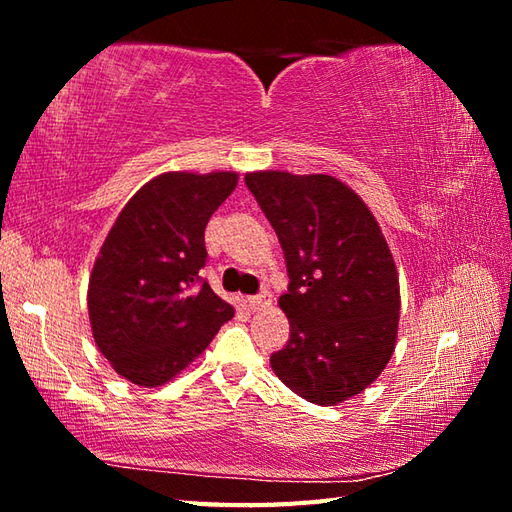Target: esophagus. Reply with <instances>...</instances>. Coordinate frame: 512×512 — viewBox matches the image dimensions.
Listing matches in <instances>:
<instances>
[{"label":"esophagus","instance_id":"esophagus-1","mask_svg":"<svg viewBox=\"0 0 512 512\" xmlns=\"http://www.w3.org/2000/svg\"><path fill=\"white\" fill-rule=\"evenodd\" d=\"M246 303L250 306V310H262V308H268L270 303H273V295H270L268 290H264V292H259V295L248 297Z\"/></svg>","mask_w":512,"mask_h":512}]
</instances>
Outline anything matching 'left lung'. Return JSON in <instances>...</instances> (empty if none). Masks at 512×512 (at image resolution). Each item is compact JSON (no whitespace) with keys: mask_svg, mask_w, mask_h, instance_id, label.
Wrapping results in <instances>:
<instances>
[{"mask_svg":"<svg viewBox=\"0 0 512 512\" xmlns=\"http://www.w3.org/2000/svg\"><path fill=\"white\" fill-rule=\"evenodd\" d=\"M284 248L290 339L270 356L279 380L330 407L372 385L396 347L400 286L380 226L332 176L257 171L244 178Z\"/></svg>","mask_w":512,"mask_h":512,"instance_id":"8db88e82","label":"left lung"}]
</instances>
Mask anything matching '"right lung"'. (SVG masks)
Returning a JSON list of instances; mask_svg holds the SVG:
<instances>
[{
  "label": "right lung",
  "instance_id": "add662e5",
  "mask_svg": "<svg viewBox=\"0 0 512 512\" xmlns=\"http://www.w3.org/2000/svg\"><path fill=\"white\" fill-rule=\"evenodd\" d=\"M237 187V173L171 171L149 180L116 217L92 268L94 341L116 374L165 385L233 319L200 277L204 228Z\"/></svg>",
  "mask_w": 512,
  "mask_h": 512
}]
</instances>
